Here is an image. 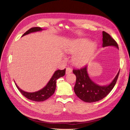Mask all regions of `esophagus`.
<instances>
[{
	"instance_id": "obj_1",
	"label": "esophagus",
	"mask_w": 130,
	"mask_h": 130,
	"mask_svg": "<svg viewBox=\"0 0 130 130\" xmlns=\"http://www.w3.org/2000/svg\"><path fill=\"white\" fill-rule=\"evenodd\" d=\"M72 72V70H71V69L70 68H67V69H66V74H68Z\"/></svg>"
}]
</instances>
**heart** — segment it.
<instances>
[{
    "label": "heart",
    "instance_id": "heart-1",
    "mask_svg": "<svg viewBox=\"0 0 130 130\" xmlns=\"http://www.w3.org/2000/svg\"><path fill=\"white\" fill-rule=\"evenodd\" d=\"M94 43H90L87 39H79L74 41L67 47L69 53L74 54L72 61L74 65L82 66L87 63L92 57L95 50Z\"/></svg>",
    "mask_w": 130,
    "mask_h": 130
}]
</instances>
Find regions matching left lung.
Instances as JSON below:
<instances>
[{
	"label": "left lung",
	"instance_id": "1",
	"mask_svg": "<svg viewBox=\"0 0 130 130\" xmlns=\"http://www.w3.org/2000/svg\"><path fill=\"white\" fill-rule=\"evenodd\" d=\"M113 46L118 48V44L113 38L107 32L103 31L102 46ZM76 77L74 92L78 97L83 101L92 103L103 99L111 92L116 83L120 71L111 84L107 86H100L92 81L87 73V66L73 70Z\"/></svg>",
	"mask_w": 130,
	"mask_h": 130
}]
</instances>
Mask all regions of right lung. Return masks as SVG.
I'll return each instance as SVG.
<instances>
[{"label": "right lung", "instance_id": "1", "mask_svg": "<svg viewBox=\"0 0 130 130\" xmlns=\"http://www.w3.org/2000/svg\"><path fill=\"white\" fill-rule=\"evenodd\" d=\"M42 29L40 28V27H33V28H30L28 31L24 33L22 36L27 34H29L30 33L42 31ZM65 69L62 70H56L53 76H52L51 79L50 80V81L48 82L47 84L46 85V87L42 88V89H41L40 90L37 91V92L34 93H28L24 92V91L21 89L16 84L15 85L17 88H18V89L19 90V92L22 94V95H24L27 99L35 102H42L46 100V99H47L48 98L50 97L51 95L54 94L55 89H56V80L59 78H60V77H62L65 75Z\"/></svg>", "mask_w": 130, "mask_h": 130}]
</instances>
